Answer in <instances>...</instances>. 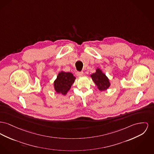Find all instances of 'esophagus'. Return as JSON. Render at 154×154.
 I'll return each instance as SVG.
<instances>
[{
  "mask_svg": "<svg viewBox=\"0 0 154 154\" xmlns=\"http://www.w3.org/2000/svg\"><path fill=\"white\" fill-rule=\"evenodd\" d=\"M83 74H84V72H76V75L77 77H82L83 75Z\"/></svg>",
  "mask_w": 154,
  "mask_h": 154,
  "instance_id": "1",
  "label": "esophagus"
}]
</instances>
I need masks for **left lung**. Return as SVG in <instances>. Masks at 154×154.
<instances>
[{
  "instance_id": "8db88e82",
  "label": "left lung",
  "mask_w": 154,
  "mask_h": 154,
  "mask_svg": "<svg viewBox=\"0 0 154 154\" xmlns=\"http://www.w3.org/2000/svg\"><path fill=\"white\" fill-rule=\"evenodd\" d=\"M91 77L100 91L106 90L110 85L108 78L100 69H97L96 72L92 74Z\"/></svg>"
}]
</instances>
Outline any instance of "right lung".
Instances as JSON below:
<instances>
[{
  "instance_id": "obj_1",
  "label": "right lung",
  "mask_w": 154,
  "mask_h": 154,
  "mask_svg": "<svg viewBox=\"0 0 154 154\" xmlns=\"http://www.w3.org/2000/svg\"><path fill=\"white\" fill-rule=\"evenodd\" d=\"M75 77L70 72H59L54 82V88L57 93L65 95L70 89Z\"/></svg>"
}]
</instances>
